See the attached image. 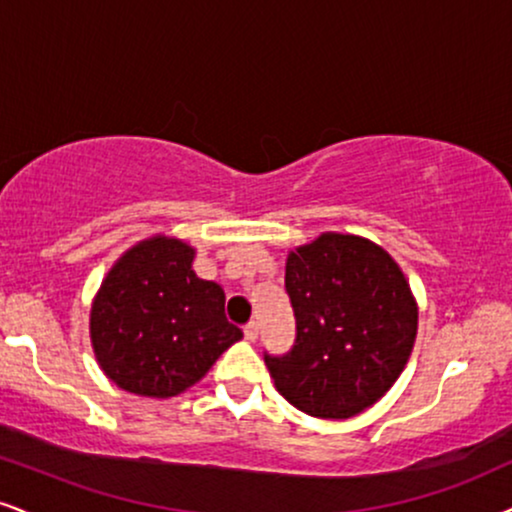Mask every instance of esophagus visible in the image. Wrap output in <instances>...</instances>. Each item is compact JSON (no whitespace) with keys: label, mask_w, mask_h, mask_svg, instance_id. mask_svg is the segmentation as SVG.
<instances>
[{"label":"esophagus","mask_w":512,"mask_h":512,"mask_svg":"<svg viewBox=\"0 0 512 512\" xmlns=\"http://www.w3.org/2000/svg\"><path fill=\"white\" fill-rule=\"evenodd\" d=\"M244 339H246V342H256V339H258V325L256 323L244 325Z\"/></svg>","instance_id":"1"}]
</instances>
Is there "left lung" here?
I'll return each mask as SVG.
<instances>
[{
  "mask_svg": "<svg viewBox=\"0 0 512 512\" xmlns=\"http://www.w3.org/2000/svg\"><path fill=\"white\" fill-rule=\"evenodd\" d=\"M285 287L296 318L287 356H266L294 408L346 420L394 387L418 334V301L380 244L323 232L287 254Z\"/></svg>",
  "mask_w": 512,
  "mask_h": 512,
  "instance_id": "obj_1",
  "label": "left lung"
}]
</instances>
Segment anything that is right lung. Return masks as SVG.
Listing matches in <instances>:
<instances>
[{
  "mask_svg": "<svg viewBox=\"0 0 512 512\" xmlns=\"http://www.w3.org/2000/svg\"><path fill=\"white\" fill-rule=\"evenodd\" d=\"M194 246L154 235L113 263L90 308L92 351L125 391L170 399L211 370L242 339L225 318V292L197 277Z\"/></svg>",
  "mask_w": 512,
  "mask_h": 512,
  "instance_id": "right-lung-1",
  "label": "right lung"
}]
</instances>
